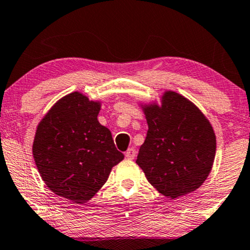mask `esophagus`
Segmentation results:
<instances>
[{
  "label": "esophagus",
  "instance_id": "obj_1",
  "mask_svg": "<svg viewBox=\"0 0 250 250\" xmlns=\"http://www.w3.org/2000/svg\"><path fill=\"white\" fill-rule=\"evenodd\" d=\"M125 156L127 157L128 159H134L136 156V150L134 148H128L127 151L125 152Z\"/></svg>",
  "mask_w": 250,
  "mask_h": 250
}]
</instances>
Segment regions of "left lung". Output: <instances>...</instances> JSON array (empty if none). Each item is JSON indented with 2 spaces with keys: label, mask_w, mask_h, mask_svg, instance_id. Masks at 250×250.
Wrapping results in <instances>:
<instances>
[{
  "label": "left lung",
  "mask_w": 250,
  "mask_h": 250,
  "mask_svg": "<svg viewBox=\"0 0 250 250\" xmlns=\"http://www.w3.org/2000/svg\"><path fill=\"white\" fill-rule=\"evenodd\" d=\"M148 132L136 164L160 193L176 199L197 190L209 175L216 152L210 123L192 102L166 91L162 104L143 105Z\"/></svg>",
  "instance_id": "left-lung-1"
}]
</instances>
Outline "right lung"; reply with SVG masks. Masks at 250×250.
Returning a JSON list of instances; mask_svg holds the SVG:
<instances>
[{
  "instance_id": "obj_1",
  "label": "right lung",
  "mask_w": 250,
  "mask_h": 250,
  "mask_svg": "<svg viewBox=\"0 0 250 250\" xmlns=\"http://www.w3.org/2000/svg\"><path fill=\"white\" fill-rule=\"evenodd\" d=\"M101 104L81 92L61 98L36 128L33 156L46 187L75 204L87 203L124 159L98 121Z\"/></svg>"
}]
</instances>
